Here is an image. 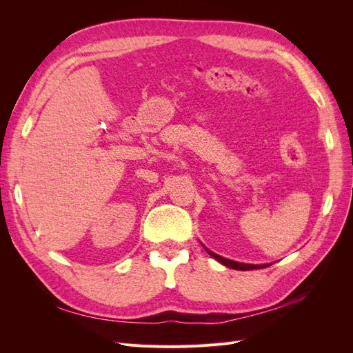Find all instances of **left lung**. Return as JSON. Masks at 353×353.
<instances>
[{"instance_id": "obj_1", "label": "left lung", "mask_w": 353, "mask_h": 353, "mask_svg": "<svg viewBox=\"0 0 353 353\" xmlns=\"http://www.w3.org/2000/svg\"><path fill=\"white\" fill-rule=\"evenodd\" d=\"M205 248V250L212 256L213 259H216L219 263L228 266V268H232V270H239V271H250V270H261V268H266V266H270V263H263V265H253V263H243V262H236V261H231V259H227V258H222V256L216 254L215 252L209 250L206 245H203Z\"/></svg>"}]
</instances>
